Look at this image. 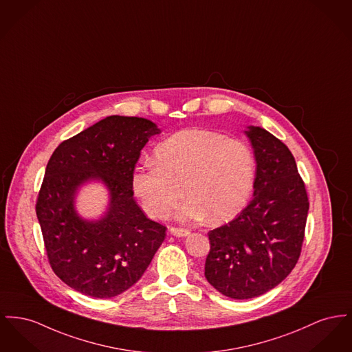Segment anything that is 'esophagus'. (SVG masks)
<instances>
[{"label": "esophagus", "instance_id": "esophagus-1", "mask_svg": "<svg viewBox=\"0 0 352 352\" xmlns=\"http://www.w3.org/2000/svg\"><path fill=\"white\" fill-rule=\"evenodd\" d=\"M170 234L174 235V236H178V238H184V236H187L190 234V231L185 230V228H170Z\"/></svg>", "mask_w": 352, "mask_h": 352}]
</instances>
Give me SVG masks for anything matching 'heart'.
Segmentation results:
<instances>
[{"instance_id":"heart-1","label":"heart","mask_w":352,"mask_h":352,"mask_svg":"<svg viewBox=\"0 0 352 352\" xmlns=\"http://www.w3.org/2000/svg\"><path fill=\"white\" fill-rule=\"evenodd\" d=\"M155 164L131 173V188L146 214L165 218L185 194L184 221L218 225L248 204L255 181V158L246 144L205 129L181 130L155 148Z\"/></svg>"}]
</instances>
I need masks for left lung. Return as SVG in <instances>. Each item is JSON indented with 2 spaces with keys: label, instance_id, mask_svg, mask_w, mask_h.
I'll list each match as a JSON object with an SVG mask.
<instances>
[{
  "label": "left lung",
  "instance_id": "1",
  "mask_svg": "<svg viewBox=\"0 0 352 352\" xmlns=\"http://www.w3.org/2000/svg\"><path fill=\"white\" fill-rule=\"evenodd\" d=\"M256 162L254 194L228 225L208 232L207 282L231 299L266 294L295 267L305 238L309 198L289 147L248 126Z\"/></svg>",
  "mask_w": 352,
  "mask_h": 352
}]
</instances>
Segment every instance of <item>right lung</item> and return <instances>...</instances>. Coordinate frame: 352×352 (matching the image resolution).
Instances as JSON below:
<instances>
[{
    "mask_svg": "<svg viewBox=\"0 0 352 352\" xmlns=\"http://www.w3.org/2000/svg\"><path fill=\"white\" fill-rule=\"evenodd\" d=\"M157 134L150 120L110 116L63 141L47 162L36 206L47 258L83 295L109 299L130 289L165 241V226L146 217L131 188L141 150ZM96 182L108 191L107 210L83 219L76 197Z\"/></svg>",
    "mask_w": 352,
    "mask_h": 352,
    "instance_id": "right-lung-1",
    "label": "right lung"
}]
</instances>
